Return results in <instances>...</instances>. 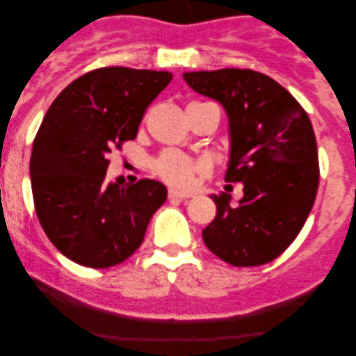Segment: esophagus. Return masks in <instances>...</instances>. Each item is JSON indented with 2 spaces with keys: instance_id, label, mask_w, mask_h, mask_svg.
Instances as JSON below:
<instances>
[{
  "instance_id": "obj_1",
  "label": "esophagus",
  "mask_w": 356,
  "mask_h": 356,
  "mask_svg": "<svg viewBox=\"0 0 356 356\" xmlns=\"http://www.w3.org/2000/svg\"><path fill=\"white\" fill-rule=\"evenodd\" d=\"M168 196H170V198L184 200V198H189V196H191V193H184V191H179V189H170V191H168Z\"/></svg>"
}]
</instances>
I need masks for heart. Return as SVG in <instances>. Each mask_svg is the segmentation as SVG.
Masks as SVG:
<instances>
[{
    "instance_id": "obj_1",
    "label": "heart",
    "mask_w": 356,
    "mask_h": 356,
    "mask_svg": "<svg viewBox=\"0 0 356 356\" xmlns=\"http://www.w3.org/2000/svg\"><path fill=\"white\" fill-rule=\"evenodd\" d=\"M155 168L165 181L184 188V186L191 184L193 177L200 167L196 161H193L191 158L182 155V153L167 152L155 161Z\"/></svg>"
}]
</instances>
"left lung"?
I'll list each match as a JSON object with an SVG mask.
<instances>
[{
	"label": "left lung",
	"mask_w": 356,
	"mask_h": 356,
	"mask_svg": "<svg viewBox=\"0 0 356 356\" xmlns=\"http://www.w3.org/2000/svg\"><path fill=\"white\" fill-rule=\"evenodd\" d=\"M198 95L220 103L227 115L225 181L241 182L243 198L210 195L217 215L203 241L234 267L277 258L300 234L318 188V155L307 111L268 75L243 68L184 72Z\"/></svg>",
	"instance_id": "8db88e82"
}]
</instances>
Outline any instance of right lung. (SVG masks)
Masks as SVG:
<instances>
[{
	"label": "right lung",
	"mask_w": 356,
	"mask_h": 356,
	"mask_svg": "<svg viewBox=\"0 0 356 356\" xmlns=\"http://www.w3.org/2000/svg\"><path fill=\"white\" fill-rule=\"evenodd\" d=\"M165 70L105 67L68 84L46 111L31 155L35 213L72 261L106 268L145 239L167 188L153 179H105L113 148L138 136L145 110L170 84Z\"/></svg>",
	"instance_id": "add662e5"
}]
</instances>
